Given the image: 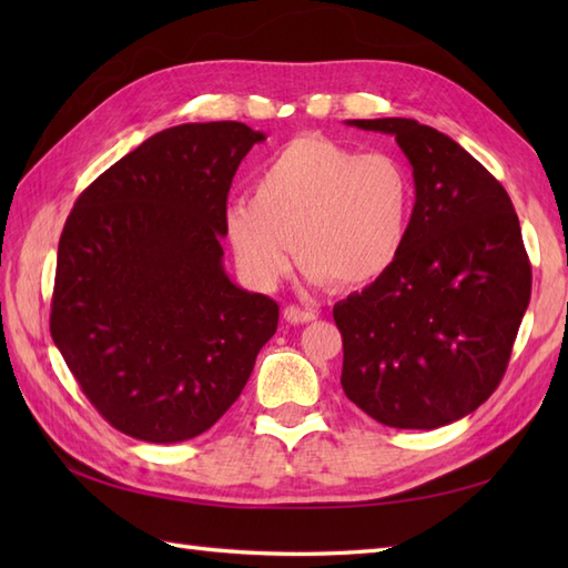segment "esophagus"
Listing matches in <instances>:
<instances>
[{
  "label": "esophagus",
  "instance_id": "obj_1",
  "mask_svg": "<svg viewBox=\"0 0 568 568\" xmlns=\"http://www.w3.org/2000/svg\"><path fill=\"white\" fill-rule=\"evenodd\" d=\"M283 317L291 322V324H307V322H315L317 320V312L315 310H307V307L287 305L283 310Z\"/></svg>",
  "mask_w": 568,
  "mask_h": 568
}]
</instances>
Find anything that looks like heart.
I'll return each instance as SVG.
<instances>
[{
    "mask_svg": "<svg viewBox=\"0 0 568 568\" xmlns=\"http://www.w3.org/2000/svg\"><path fill=\"white\" fill-rule=\"evenodd\" d=\"M413 178L390 153H358L322 134L283 143L251 197L226 207L224 234L253 285L275 287L297 261L307 283L366 287L403 253Z\"/></svg>",
    "mask_w": 568,
    "mask_h": 568,
    "instance_id": "b5f03b06",
    "label": "heart"
}]
</instances>
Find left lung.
Segmentation results:
<instances>
[{"label":"left lung","instance_id":"1","mask_svg":"<svg viewBox=\"0 0 568 568\" xmlns=\"http://www.w3.org/2000/svg\"><path fill=\"white\" fill-rule=\"evenodd\" d=\"M346 124L395 136L415 207L393 268L334 305L342 388L381 425H452L508 368L532 293L520 220L498 180L442 131L403 116Z\"/></svg>","mask_w":568,"mask_h":568}]
</instances>
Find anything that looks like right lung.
I'll use <instances>...</instances> for the list:
<instances>
[{"label":"right lung","instance_id":"obj_1","mask_svg":"<svg viewBox=\"0 0 568 568\" xmlns=\"http://www.w3.org/2000/svg\"><path fill=\"white\" fill-rule=\"evenodd\" d=\"M265 141L239 122L146 139L78 197L58 244L51 336L119 432L175 444L207 432L244 390L277 303L224 268L226 195Z\"/></svg>","mask_w":568,"mask_h":568}]
</instances>
